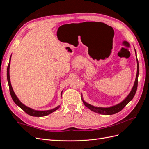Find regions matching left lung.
<instances>
[{
	"instance_id": "left-lung-1",
	"label": "left lung",
	"mask_w": 149,
	"mask_h": 149,
	"mask_svg": "<svg viewBox=\"0 0 149 149\" xmlns=\"http://www.w3.org/2000/svg\"><path fill=\"white\" fill-rule=\"evenodd\" d=\"M135 52H136V49H135ZM137 57V55H136ZM137 75H136V81L134 82V86L131 90V91L130 92L129 94V95L127 96L124 101L120 102L119 104L117 105H115L114 106H111L110 107H95L89 104L86 102L82 98L83 102L84 103V104L86 107H87L89 109L93 111L97 112L98 114H101L103 115H112V114H114L116 113H118L119 111H120L127 104L131 101L133 97H134L135 94H136L137 89V84H138V76H139V62L137 58Z\"/></svg>"
}]
</instances>
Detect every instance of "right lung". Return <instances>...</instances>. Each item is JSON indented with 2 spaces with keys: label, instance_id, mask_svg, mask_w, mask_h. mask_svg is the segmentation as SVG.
<instances>
[{
  "label": "right lung",
  "instance_id": "obj_1",
  "mask_svg": "<svg viewBox=\"0 0 149 149\" xmlns=\"http://www.w3.org/2000/svg\"><path fill=\"white\" fill-rule=\"evenodd\" d=\"M10 59H11V56L10 58V60L9 63H8V65L7 66V81H8V86H9V90H10V93L11 97L12 98L13 101H14V102L16 104L17 106H19L22 110H24L26 114H28L30 116H35V117H43V116H47L49 114L52 113L54 111H55L57 110L58 108L60 107V106H58L54 108V109H50V110H48V111H37V110H34L31 108H30L27 106H25L24 104H22L19 99L17 98V96L15 95V94L13 91V90L12 89V85L10 83V75H9V68H10ZM63 92V91H62ZM62 92L61 93V96L62 94Z\"/></svg>",
  "mask_w": 149,
  "mask_h": 149
}]
</instances>
